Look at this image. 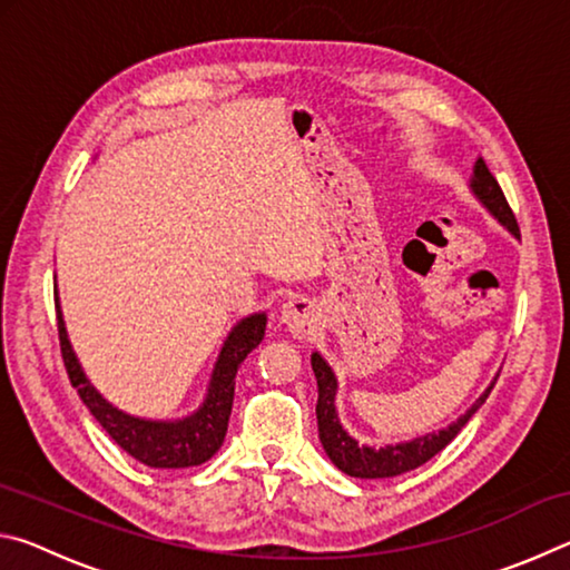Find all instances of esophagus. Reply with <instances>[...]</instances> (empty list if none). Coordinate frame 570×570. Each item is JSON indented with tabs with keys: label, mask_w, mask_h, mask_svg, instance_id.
I'll return each mask as SVG.
<instances>
[{
	"label": "esophagus",
	"mask_w": 570,
	"mask_h": 570,
	"mask_svg": "<svg viewBox=\"0 0 570 570\" xmlns=\"http://www.w3.org/2000/svg\"><path fill=\"white\" fill-rule=\"evenodd\" d=\"M282 322L294 336H306L316 324V306L304 296L288 298L282 308Z\"/></svg>",
	"instance_id": "34e87169"
}]
</instances>
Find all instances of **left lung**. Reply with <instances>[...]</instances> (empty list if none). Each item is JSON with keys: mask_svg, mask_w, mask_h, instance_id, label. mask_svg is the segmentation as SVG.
<instances>
[{"mask_svg": "<svg viewBox=\"0 0 570 570\" xmlns=\"http://www.w3.org/2000/svg\"><path fill=\"white\" fill-rule=\"evenodd\" d=\"M470 188L475 190V196L482 200V206H485L490 214H493L500 224L510 230V234L520 238L515 214L510 210L503 188L498 186L495 176L488 170L485 160L482 158H478L475 163V173H472ZM312 370L316 377V387H320V400H316L320 440L334 465L352 478H394V475H402V472L424 465V462L435 458L440 450H445L450 442L458 438V432L465 428L472 414L482 407V402L488 400V394L493 392V384H495V382L490 384V387L480 394V400L472 404V407L462 414L458 422H452L450 428L440 432H430V435H422L412 442H400V445H387V448L374 450L366 445H356V440H352L344 432L334 410V394H336L334 372L316 352L312 354Z\"/></svg>", "mask_w": 570, "mask_h": 570, "instance_id": "obj_1", "label": "left lung"}]
</instances>
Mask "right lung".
I'll list each match as a JSON object with an SVG mask.
<instances>
[{
    "label": "right lung",
    "mask_w": 570,
    "mask_h": 570,
    "mask_svg": "<svg viewBox=\"0 0 570 570\" xmlns=\"http://www.w3.org/2000/svg\"><path fill=\"white\" fill-rule=\"evenodd\" d=\"M57 308V334H60V350L62 362L70 377L72 387L80 394V400L88 404L92 417L102 424V430L118 442V445L140 460L148 468H193L200 462L210 460L224 445L230 407H234V387H236V372L240 362L246 360L250 350H256L264 340L266 332V314H254L240 322L220 350L216 362L214 377H210L208 397L204 407L193 412L190 417L178 422H153L130 417L120 410H115L110 402H105L92 384L85 377L80 364L75 360V352L70 342H67L65 322Z\"/></svg>",
    "instance_id": "right-lung-1"
}]
</instances>
